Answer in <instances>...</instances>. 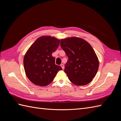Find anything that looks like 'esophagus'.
Wrapping results in <instances>:
<instances>
[{"mask_svg": "<svg viewBox=\"0 0 121 121\" xmlns=\"http://www.w3.org/2000/svg\"><path fill=\"white\" fill-rule=\"evenodd\" d=\"M60 65V67L62 68V69H64V64H61Z\"/></svg>", "mask_w": 121, "mask_h": 121, "instance_id": "1", "label": "esophagus"}]
</instances>
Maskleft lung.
Returning <instances> with one entry per match:
<instances>
[{
	"label": "left lung",
	"instance_id": "left-lung-1",
	"mask_svg": "<svg viewBox=\"0 0 121 121\" xmlns=\"http://www.w3.org/2000/svg\"><path fill=\"white\" fill-rule=\"evenodd\" d=\"M60 46L68 57L65 72L70 81L83 86L92 81L99 67V60L94 49L84 39L77 37L60 40Z\"/></svg>",
	"mask_w": 121,
	"mask_h": 121
}]
</instances>
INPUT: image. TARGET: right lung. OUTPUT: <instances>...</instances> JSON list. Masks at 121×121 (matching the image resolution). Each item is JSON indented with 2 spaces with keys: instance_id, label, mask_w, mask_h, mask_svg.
<instances>
[{
  "instance_id": "right-lung-1",
  "label": "right lung",
  "mask_w": 121,
  "mask_h": 121,
  "mask_svg": "<svg viewBox=\"0 0 121 121\" xmlns=\"http://www.w3.org/2000/svg\"><path fill=\"white\" fill-rule=\"evenodd\" d=\"M60 40L50 36L38 38L26 52L24 57L25 72L35 85L45 86L52 82L57 72L62 70L55 64L52 53L60 45Z\"/></svg>"
}]
</instances>
